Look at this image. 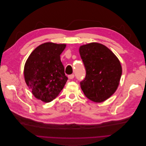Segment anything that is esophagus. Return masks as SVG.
Here are the masks:
<instances>
[{"label": "esophagus", "instance_id": "1", "mask_svg": "<svg viewBox=\"0 0 146 146\" xmlns=\"http://www.w3.org/2000/svg\"><path fill=\"white\" fill-rule=\"evenodd\" d=\"M74 77H75L74 74H70V75H69V76H68V77H69V79H72V78H74Z\"/></svg>", "mask_w": 146, "mask_h": 146}]
</instances>
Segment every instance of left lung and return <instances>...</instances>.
<instances>
[{
    "label": "left lung",
    "mask_w": 146,
    "mask_h": 146,
    "mask_svg": "<svg viewBox=\"0 0 146 146\" xmlns=\"http://www.w3.org/2000/svg\"><path fill=\"white\" fill-rule=\"evenodd\" d=\"M86 70V76L80 82L88 99L100 103L111 97L118 87L122 67L118 58L103 44L92 42L79 48Z\"/></svg>",
    "instance_id": "left-lung-1"
}]
</instances>
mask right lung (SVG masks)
Segmentation results:
<instances>
[{
    "mask_svg": "<svg viewBox=\"0 0 146 146\" xmlns=\"http://www.w3.org/2000/svg\"><path fill=\"white\" fill-rule=\"evenodd\" d=\"M66 44L46 42L32 52L24 66L25 80L35 98L44 102L55 99L68 78L60 55Z\"/></svg>",
    "mask_w": 146,
    "mask_h": 146,
    "instance_id": "right-lung-1",
    "label": "right lung"
}]
</instances>
